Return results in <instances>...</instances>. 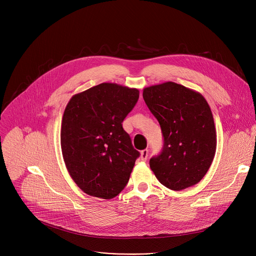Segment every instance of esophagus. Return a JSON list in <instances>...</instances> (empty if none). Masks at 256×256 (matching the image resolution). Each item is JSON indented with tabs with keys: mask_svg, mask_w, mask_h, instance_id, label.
Masks as SVG:
<instances>
[{
	"mask_svg": "<svg viewBox=\"0 0 256 256\" xmlns=\"http://www.w3.org/2000/svg\"><path fill=\"white\" fill-rule=\"evenodd\" d=\"M148 153H149L148 149H144V150L140 151V160H142V162H144V161H147V159H148Z\"/></svg>",
	"mask_w": 256,
	"mask_h": 256,
	"instance_id": "esophagus-1",
	"label": "esophagus"
}]
</instances>
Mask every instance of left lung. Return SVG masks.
Returning a JSON list of instances; mask_svg holds the SVG:
<instances>
[{
  "label": "left lung",
  "instance_id": "left-lung-1",
  "mask_svg": "<svg viewBox=\"0 0 256 256\" xmlns=\"http://www.w3.org/2000/svg\"><path fill=\"white\" fill-rule=\"evenodd\" d=\"M142 97L164 136L162 153L150 160L151 170L172 190L198 184L216 149L214 122L206 98L174 82L146 87Z\"/></svg>",
  "mask_w": 256,
  "mask_h": 256
}]
</instances>
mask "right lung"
<instances>
[{
    "mask_svg": "<svg viewBox=\"0 0 256 256\" xmlns=\"http://www.w3.org/2000/svg\"><path fill=\"white\" fill-rule=\"evenodd\" d=\"M140 91L102 83L68 102L60 126V147L68 172L88 196L110 200L126 186L140 153L122 122Z\"/></svg>",
    "mask_w": 256,
    "mask_h": 256,
    "instance_id": "right-lung-1",
    "label": "right lung"
}]
</instances>
